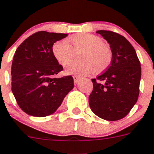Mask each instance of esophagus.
I'll return each instance as SVG.
<instances>
[{
	"instance_id": "esophagus-1",
	"label": "esophagus",
	"mask_w": 154,
	"mask_h": 154,
	"mask_svg": "<svg viewBox=\"0 0 154 154\" xmlns=\"http://www.w3.org/2000/svg\"><path fill=\"white\" fill-rule=\"evenodd\" d=\"M73 80H74V83L77 85L78 82L80 81V80H81V77H79V76H73Z\"/></svg>"
}]
</instances>
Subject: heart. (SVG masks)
<instances>
[{"instance_id":"b5f03b06","label":"heart","mask_w":154,"mask_h":154,"mask_svg":"<svg viewBox=\"0 0 154 154\" xmlns=\"http://www.w3.org/2000/svg\"><path fill=\"white\" fill-rule=\"evenodd\" d=\"M74 51H83L81 54V63L70 62L66 66L65 73L69 75L85 76L94 69L100 73L109 67L112 60L110 48L103 43L101 37L91 33H77L69 38ZM66 40L55 42L52 46L55 59L62 65H66L72 59L73 50Z\"/></svg>"}]
</instances>
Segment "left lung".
<instances>
[{
	"mask_svg": "<svg viewBox=\"0 0 154 154\" xmlns=\"http://www.w3.org/2000/svg\"><path fill=\"white\" fill-rule=\"evenodd\" d=\"M109 43L112 60L109 68L91 79L89 95L92 112L106 121H118L130 112L138 100L141 65L135 48L125 37L112 31L98 30Z\"/></svg>",
	"mask_w": 154,
	"mask_h": 154,
	"instance_id": "left-lung-1",
	"label": "left lung"
}]
</instances>
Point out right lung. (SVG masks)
Instances as JSON below:
<instances>
[{"label":"right lung","instance_id":"obj_1","mask_svg":"<svg viewBox=\"0 0 154 154\" xmlns=\"http://www.w3.org/2000/svg\"><path fill=\"white\" fill-rule=\"evenodd\" d=\"M67 35L39 31L15 51L11 64V91L18 105L28 115L43 117L54 113L74 87L71 76L55 77L63 68L53 55L52 46Z\"/></svg>","mask_w":154,"mask_h":154}]
</instances>
